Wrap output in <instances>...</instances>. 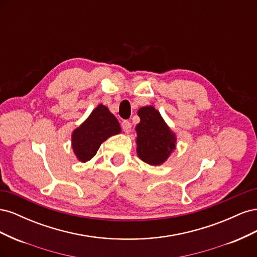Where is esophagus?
Listing matches in <instances>:
<instances>
[{
  "label": "esophagus",
  "mask_w": 257,
  "mask_h": 257,
  "mask_svg": "<svg viewBox=\"0 0 257 257\" xmlns=\"http://www.w3.org/2000/svg\"><path fill=\"white\" fill-rule=\"evenodd\" d=\"M122 128H123V131L125 132V133H130L131 132V130H132V124H131V122L130 121H127V120H124L123 122H122Z\"/></svg>",
  "instance_id": "obj_1"
}]
</instances>
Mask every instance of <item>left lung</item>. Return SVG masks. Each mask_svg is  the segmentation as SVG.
I'll return each mask as SVG.
<instances>
[{"mask_svg":"<svg viewBox=\"0 0 257 257\" xmlns=\"http://www.w3.org/2000/svg\"><path fill=\"white\" fill-rule=\"evenodd\" d=\"M137 113L141 118L135 128L138 158L152 166L162 165L176 149V134L153 106L139 108Z\"/></svg>","mask_w":257,"mask_h":257,"instance_id":"8db88e82","label":"left lung"}]
</instances>
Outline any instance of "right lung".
Listing matches in <instances>:
<instances>
[{
  "label": "right lung",
  "mask_w": 257,
  "mask_h": 257,
  "mask_svg": "<svg viewBox=\"0 0 257 257\" xmlns=\"http://www.w3.org/2000/svg\"><path fill=\"white\" fill-rule=\"evenodd\" d=\"M120 133L119 121L105 105L99 104L72 133V148L77 160L82 163L90 161L100 145Z\"/></svg>",
  "instance_id": "add662e5"
}]
</instances>
